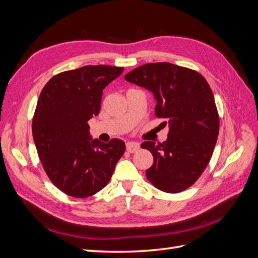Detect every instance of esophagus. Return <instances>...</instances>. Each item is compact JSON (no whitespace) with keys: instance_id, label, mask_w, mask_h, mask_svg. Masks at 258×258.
I'll return each instance as SVG.
<instances>
[{"instance_id":"esophagus-1","label":"esophagus","mask_w":258,"mask_h":258,"mask_svg":"<svg viewBox=\"0 0 258 258\" xmlns=\"http://www.w3.org/2000/svg\"><path fill=\"white\" fill-rule=\"evenodd\" d=\"M140 148V144L137 142H128L126 144V150L129 153H136L137 151H139Z\"/></svg>"}]
</instances>
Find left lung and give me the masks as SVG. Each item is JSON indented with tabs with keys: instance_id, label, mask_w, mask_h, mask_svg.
<instances>
[{
	"instance_id": "left-lung-1",
	"label": "left lung",
	"mask_w": 258,
	"mask_h": 258,
	"mask_svg": "<svg viewBox=\"0 0 258 258\" xmlns=\"http://www.w3.org/2000/svg\"><path fill=\"white\" fill-rule=\"evenodd\" d=\"M124 80L153 92L157 102L155 114L169 124L167 141L141 144L154 157L146 177L162 191L187 189L208 166L220 131L208 82L194 70L169 62L141 66L124 75Z\"/></svg>"
}]
</instances>
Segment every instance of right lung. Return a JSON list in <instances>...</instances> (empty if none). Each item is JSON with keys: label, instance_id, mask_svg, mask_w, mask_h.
<instances>
[{"label": "right lung", "instance_id": "1", "mask_svg": "<svg viewBox=\"0 0 258 258\" xmlns=\"http://www.w3.org/2000/svg\"><path fill=\"white\" fill-rule=\"evenodd\" d=\"M123 68L86 66L54 75L44 86L32 121L33 140L46 174L75 198L100 191L110 181L124 142L92 140L88 120L100 112L103 89Z\"/></svg>", "mask_w": 258, "mask_h": 258}]
</instances>
